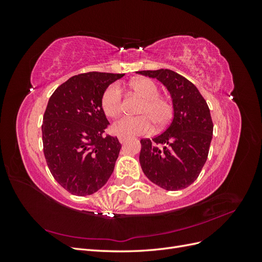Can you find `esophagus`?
I'll return each mask as SVG.
<instances>
[{"mask_svg": "<svg viewBox=\"0 0 262 262\" xmlns=\"http://www.w3.org/2000/svg\"><path fill=\"white\" fill-rule=\"evenodd\" d=\"M118 140L120 143H123V142L126 140V137H123V136H118Z\"/></svg>", "mask_w": 262, "mask_h": 262, "instance_id": "34e87169", "label": "esophagus"}]
</instances>
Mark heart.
<instances>
[{
    "label": "heart",
    "instance_id": "1",
    "mask_svg": "<svg viewBox=\"0 0 262 262\" xmlns=\"http://www.w3.org/2000/svg\"><path fill=\"white\" fill-rule=\"evenodd\" d=\"M131 90L143 97L144 100L137 110L138 117H123L117 120L113 130L119 136H143L153 130V125L157 130L167 125L173 116L172 102L164 98L161 91L154 81L147 77H140L130 83ZM100 106L102 112L109 118H115L122 113L123 100L120 86L109 85L101 95Z\"/></svg>",
    "mask_w": 262,
    "mask_h": 262
}]
</instances>
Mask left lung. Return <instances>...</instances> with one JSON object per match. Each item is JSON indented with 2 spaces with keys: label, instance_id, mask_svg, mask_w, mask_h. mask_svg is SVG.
Returning a JSON list of instances; mask_svg holds the SVG:
<instances>
[{
  "label": "left lung",
  "instance_id": "obj_1",
  "mask_svg": "<svg viewBox=\"0 0 262 262\" xmlns=\"http://www.w3.org/2000/svg\"><path fill=\"white\" fill-rule=\"evenodd\" d=\"M162 82L172 98L173 118L162 134L142 139L140 164L145 176L163 189L189 187L207 162L213 122L207 101L186 77L168 69L139 71Z\"/></svg>",
  "mask_w": 262,
  "mask_h": 262
}]
</instances>
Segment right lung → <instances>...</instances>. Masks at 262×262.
<instances>
[{
  "instance_id": "right-lung-1",
  "label": "right lung",
  "mask_w": 262,
  "mask_h": 262,
  "mask_svg": "<svg viewBox=\"0 0 262 262\" xmlns=\"http://www.w3.org/2000/svg\"><path fill=\"white\" fill-rule=\"evenodd\" d=\"M123 75H74L48 101L41 125L43 154L53 178L70 193L92 194L112 176L121 144L117 137L105 136L109 121L100 99Z\"/></svg>"
}]
</instances>
